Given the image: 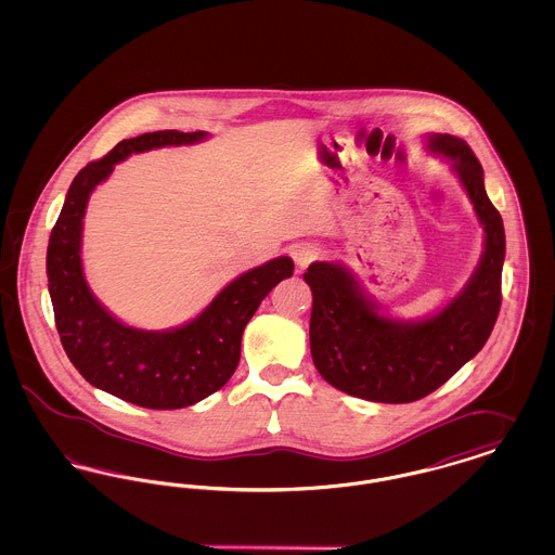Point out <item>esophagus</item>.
<instances>
[{
    "label": "esophagus",
    "instance_id": "esophagus-1",
    "mask_svg": "<svg viewBox=\"0 0 555 555\" xmlns=\"http://www.w3.org/2000/svg\"><path fill=\"white\" fill-rule=\"evenodd\" d=\"M291 256L297 268H308L320 256V247L317 243H299L291 249Z\"/></svg>",
    "mask_w": 555,
    "mask_h": 555
}]
</instances>
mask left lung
Instances as JSON below:
<instances>
[{
	"label": "left lung",
	"instance_id": "8db88e82",
	"mask_svg": "<svg viewBox=\"0 0 555 555\" xmlns=\"http://www.w3.org/2000/svg\"><path fill=\"white\" fill-rule=\"evenodd\" d=\"M428 150L451 159L485 231V251L466 287L435 317L403 322L383 317L351 272L314 262L310 349L320 376L347 396L410 403L433 393L487 344L502 306L505 233L485 191L482 166L457 137L428 134Z\"/></svg>",
	"mask_w": 555,
	"mask_h": 555
}]
</instances>
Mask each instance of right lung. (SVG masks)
I'll use <instances>...</instances> for the list:
<instances>
[{
    "label": "right lung",
    "instance_id": "right-lung-1",
    "mask_svg": "<svg viewBox=\"0 0 555 555\" xmlns=\"http://www.w3.org/2000/svg\"><path fill=\"white\" fill-rule=\"evenodd\" d=\"M206 137V131L145 132L89 162L66 193L48 245L55 328L73 366L93 387L150 410L186 408L222 389L237 369L245 324L266 295L293 274L291 258H274L237 276L199 317L170 331L127 326L93 297L80 262L82 216L91 191L131 154Z\"/></svg>",
    "mask_w": 555,
    "mask_h": 555
}]
</instances>
